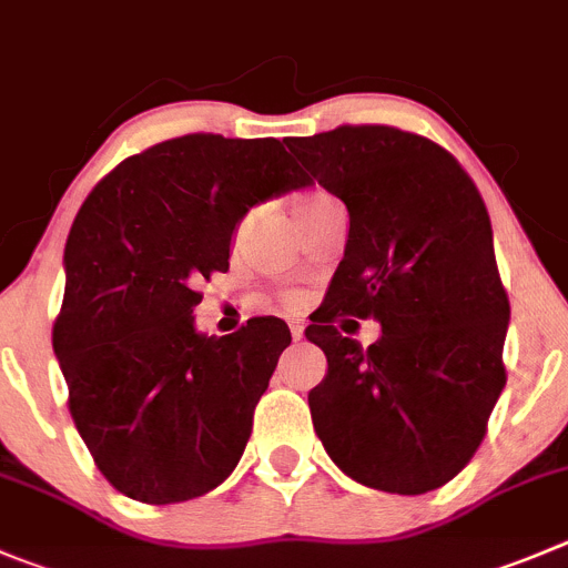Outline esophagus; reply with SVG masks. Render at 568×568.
<instances>
[{
  "label": "esophagus",
  "mask_w": 568,
  "mask_h": 568,
  "mask_svg": "<svg viewBox=\"0 0 568 568\" xmlns=\"http://www.w3.org/2000/svg\"><path fill=\"white\" fill-rule=\"evenodd\" d=\"M290 334H293V339H301L304 337V326L301 323H290Z\"/></svg>",
  "instance_id": "1"
}]
</instances>
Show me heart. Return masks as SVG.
Masks as SVG:
<instances>
[{"label": "heart", "instance_id": "b5f03b06", "mask_svg": "<svg viewBox=\"0 0 568 568\" xmlns=\"http://www.w3.org/2000/svg\"><path fill=\"white\" fill-rule=\"evenodd\" d=\"M328 194L326 192H310V194H304V197L298 200V206H295V212H298V217H304V214H310V212H315L317 206H323V203H328Z\"/></svg>", "mask_w": 568, "mask_h": 568}]
</instances>
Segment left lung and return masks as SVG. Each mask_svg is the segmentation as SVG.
Instances as JSON below:
<instances>
[{"label": "left lung", "mask_w": 568, "mask_h": 568, "mask_svg": "<svg viewBox=\"0 0 568 568\" xmlns=\"http://www.w3.org/2000/svg\"><path fill=\"white\" fill-rule=\"evenodd\" d=\"M290 153L348 209V240L306 339L328 371L310 390L334 466L387 494L455 479L485 437L505 387L510 304L494 231L455 155L387 125L290 139ZM374 316L368 349L331 323Z\"/></svg>", "instance_id": "left-lung-1"}]
</instances>
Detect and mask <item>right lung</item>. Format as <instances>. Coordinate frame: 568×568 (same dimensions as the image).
<instances>
[{"mask_svg": "<svg viewBox=\"0 0 568 568\" xmlns=\"http://www.w3.org/2000/svg\"><path fill=\"white\" fill-rule=\"evenodd\" d=\"M310 183L278 139L189 133L122 161L80 206L52 348L74 426L119 494L175 505L236 468L293 337L278 317L200 334L197 284L229 270L253 206Z\"/></svg>", "mask_w": 568, "mask_h": 568, "instance_id": "right-lung-1", "label": "right lung"}]
</instances>
